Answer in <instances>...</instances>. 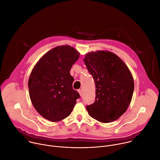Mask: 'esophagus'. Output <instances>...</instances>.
I'll use <instances>...</instances> for the list:
<instances>
[{"label": "esophagus", "instance_id": "obj_1", "mask_svg": "<svg viewBox=\"0 0 160 160\" xmlns=\"http://www.w3.org/2000/svg\"><path fill=\"white\" fill-rule=\"evenodd\" d=\"M78 92L79 93L80 96H81V95H82V90H81V89H78Z\"/></svg>", "mask_w": 160, "mask_h": 160}]
</instances>
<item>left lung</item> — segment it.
Segmentation results:
<instances>
[{
    "mask_svg": "<svg viewBox=\"0 0 160 160\" xmlns=\"http://www.w3.org/2000/svg\"><path fill=\"white\" fill-rule=\"evenodd\" d=\"M84 62L97 88L94 103L86 107L89 115L102 123L117 120L132 100L134 83L130 70L120 57L109 51L89 52Z\"/></svg>",
    "mask_w": 160,
    "mask_h": 160,
    "instance_id": "1",
    "label": "left lung"
}]
</instances>
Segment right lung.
<instances>
[{"label":"right lung","instance_id":"add662e5","mask_svg":"<svg viewBox=\"0 0 160 160\" xmlns=\"http://www.w3.org/2000/svg\"><path fill=\"white\" fill-rule=\"evenodd\" d=\"M79 55L71 46L56 47L40 58L30 74L31 103L40 115L51 122L68 117L80 97L72 88L74 78L69 72Z\"/></svg>","mask_w":160,"mask_h":160}]
</instances>
